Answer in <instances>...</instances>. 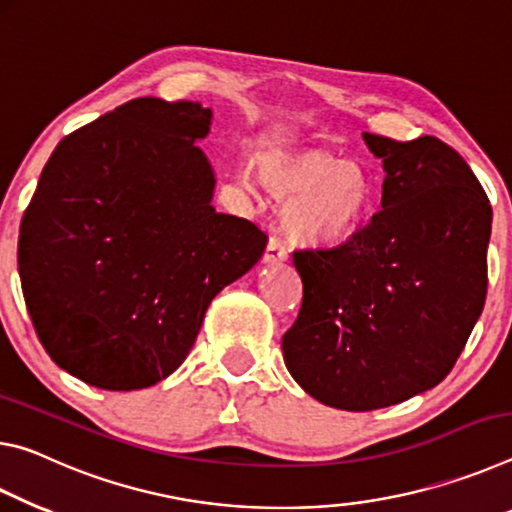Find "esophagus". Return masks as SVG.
<instances>
[{"label":"esophagus","mask_w":512,"mask_h":512,"mask_svg":"<svg viewBox=\"0 0 512 512\" xmlns=\"http://www.w3.org/2000/svg\"><path fill=\"white\" fill-rule=\"evenodd\" d=\"M265 263H281L288 258V247L286 242H283L279 236H270L267 240V247H265Z\"/></svg>","instance_id":"esophagus-1"}]
</instances>
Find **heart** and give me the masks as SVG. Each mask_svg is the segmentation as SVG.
I'll return each mask as SVG.
<instances>
[{
  "instance_id": "1",
  "label": "heart",
  "mask_w": 512,
  "mask_h": 512,
  "mask_svg": "<svg viewBox=\"0 0 512 512\" xmlns=\"http://www.w3.org/2000/svg\"><path fill=\"white\" fill-rule=\"evenodd\" d=\"M258 179L274 197H290L288 229L313 245L349 238L376 204L372 172L324 149L263 152L258 156Z\"/></svg>"
}]
</instances>
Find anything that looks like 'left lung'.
Here are the masks:
<instances>
[{
    "label": "left lung",
    "instance_id": "8db88e82",
    "mask_svg": "<svg viewBox=\"0 0 512 512\" xmlns=\"http://www.w3.org/2000/svg\"><path fill=\"white\" fill-rule=\"evenodd\" d=\"M383 158L381 211L351 240L292 254L304 283L283 358L342 410L385 408L456 365L488 292L492 206L472 167L435 136L365 133Z\"/></svg>",
    "mask_w": 512,
    "mask_h": 512
}]
</instances>
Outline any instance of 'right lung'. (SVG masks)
<instances>
[{"instance_id":"right-lung-1","label":"right lung","mask_w":512,"mask_h":512,"mask_svg":"<svg viewBox=\"0 0 512 512\" xmlns=\"http://www.w3.org/2000/svg\"><path fill=\"white\" fill-rule=\"evenodd\" d=\"M199 102L138 97L67 133L20 224L33 329L58 367L138 390L188 356L213 297L258 263L267 233L211 206Z\"/></svg>"}]
</instances>
